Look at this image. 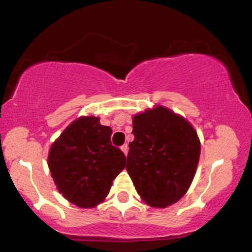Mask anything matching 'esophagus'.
<instances>
[{"instance_id": "esophagus-1", "label": "esophagus", "mask_w": 252, "mask_h": 252, "mask_svg": "<svg viewBox=\"0 0 252 252\" xmlns=\"http://www.w3.org/2000/svg\"><path fill=\"white\" fill-rule=\"evenodd\" d=\"M122 150L124 152V154L127 155V152H128V146H127V143H125V145L122 146Z\"/></svg>"}]
</instances>
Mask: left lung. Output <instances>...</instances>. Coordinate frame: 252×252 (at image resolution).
Segmentation results:
<instances>
[{
    "mask_svg": "<svg viewBox=\"0 0 252 252\" xmlns=\"http://www.w3.org/2000/svg\"><path fill=\"white\" fill-rule=\"evenodd\" d=\"M126 170L135 190L152 207L178 201L190 188L200 141L188 120L164 106L133 117Z\"/></svg>",
    "mask_w": 252,
    "mask_h": 252,
    "instance_id": "1",
    "label": "left lung"
}]
</instances>
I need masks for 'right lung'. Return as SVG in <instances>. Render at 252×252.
Returning <instances> with one entry per match:
<instances>
[{"label":"right lung","mask_w":252,"mask_h":252,"mask_svg":"<svg viewBox=\"0 0 252 252\" xmlns=\"http://www.w3.org/2000/svg\"><path fill=\"white\" fill-rule=\"evenodd\" d=\"M112 129L96 117H81L55 140L48 168L58 190L71 204L91 208L109 194L126 156L111 143Z\"/></svg>","instance_id":"obj_1"}]
</instances>
